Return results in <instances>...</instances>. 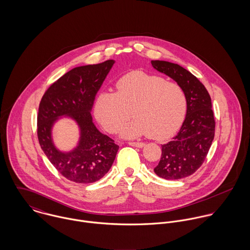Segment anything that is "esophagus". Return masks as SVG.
<instances>
[{"instance_id": "1", "label": "esophagus", "mask_w": 250, "mask_h": 250, "mask_svg": "<svg viewBox=\"0 0 250 250\" xmlns=\"http://www.w3.org/2000/svg\"><path fill=\"white\" fill-rule=\"evenodd\" d=\"M129 144H130L131 146H134V147H139V148H142V147H143V146L145 145V143H129Z\"/></svg>"}]
</instances>
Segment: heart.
Segmentation results:
<instances>
[{"instance_id": "1", "label": "heart", "mask_w": 250, "mask_h": 250, "mask_svg": "<svg viewBox=\"0 0 250 250\" xmlns=\"http://www.w3.org/2000/svg\"><path fill=\"white\" fill-rule=\"evenodd\" d=\"M116 93L103 91L94 103V114L108 133L117 132L132 114L136 117L121 131L124 138L148 135L165 140L173 135L187 110V98L176 83L158 75L133 71L120 78Z\"/></svg>"}]
</instances>
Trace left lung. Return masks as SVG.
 <instances>
[{"mask_svg":"<svg viewBox=\"0 0 250 250\" xmlns=\"http://www.w3.org/2000/svg\"><path fill=\"white\" fill-rule=\"evenodd\" d=\"M152 66L183 88L187 98V113L177 135L162 145V157L154 168L166 180H178L194 173L203 164L214 141V112L211 97L203 83L176 63L152 61Z\"/></svg>","mask_w":250,"mask_h":250,"instance_id":"1","label":"left lung"}]
</instances>
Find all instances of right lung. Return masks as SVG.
Wrapping results in <instances>:
<instances>
[{"label": "right lung", "instance_id": "obj_1", "mask_svg": "<svg viewBox=\"0 0 250 250\" xmlns=\"http://www.w3.org/2000/svg\"><path fill=\"white\" fill-rule=\"evenodd\" d=\"M114 62L108 60L73 68L46 90L39 104L37 137L41 149L57 170L75 183L89 184L104 177L119 148L96 128L91 116L95 96ZM63 117L79 128V141L70 151L60 150L51 135L55 122Z\"/></svg>", "mask_w": 250, "mask_h": 250}]
</instances>
